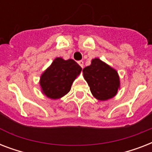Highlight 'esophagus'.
<instances>
[{
    "label": "esophagus",
    "mask_w": 152,
    "mask_h": 152,
    "mask_svg": "<svg viewBox=\"0 0 152 152\" xmlns=\"http://www.w3.org/2000/svg\"><path fill=\"white\" fill-rule=\"evenodd\" d=\"M78 64H80V66L81 68L83 69V61H79Z\"/></svg>",
    "instance_id": "obj_1"
}]
</instances>
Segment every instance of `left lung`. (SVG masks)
<instances>
[{"instance_id":"8db88e82","label":"left lung","mask_w":152,"mask_h":152,"mask_svg":"<svg viewBox=\"0 0 152 152\" xmlns=\"http://www.w3.org/2000/svg\"><path fill=\"white\" fill-rule=\"evenodd\" d=\"M83 72L91 92L97 99H110L115 96L120 88L118 72L99 58L93 59L91 65L83 69Z\"/></svg>"}]
</instances>
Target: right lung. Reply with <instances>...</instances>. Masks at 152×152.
Listing matches in <instances>:
<instances>
[{"instance_id": "obj_1", "label": "right lung", "mask_w": 152, "mask_h": 152, "mask_svg": "<svg viewBox=\"0 0 152 152\" xmlns=\"http://www.w3.org/2000/svg\"><path fill=\"white\" fill-rule=\"evenodd\" d=\"M81 70L82 68L74 60L55 58L50 66L42 74V91L52 99L63 97L69 92L72 84Z\"/></svg>"}]
</instances>
